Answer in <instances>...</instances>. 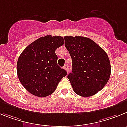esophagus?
Wrapping results in <instances>:
<instances>
[{
    "label": "esophagus",
    "instance_id": "esophagus-1",
    "mask_svg": "<svg viewBox=\"0 0 127 127\" xmlns=\"http://www.w3.org/2000/svg\"><path fill=\"white\" fill-rule=\"evenodd\" d=\"M64 69L67 72H68V70H69V66H68V65L65 64L64 66Z\"/></svg>",
    "mask_w": 127,
    "mask_h": 127
}]
</instances>
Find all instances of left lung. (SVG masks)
I'll use <instances>...</instances> for the list:
<instances>
[{
  "mask_svg": "<svg viewBox=\"0 0 127 127\" xmlns=\"http://www.w3.org/2000/svg\"><path fill=\"white\" fill-rule=\"evenodd\" d=\"M64 45L72 60V72L68 75L76 94L88 97L96 94L107 83L111 63L98 45L83 36H64Z\"/></svg>",
  "mask_w": 127,
  "mask_h": 127,
  "instance_id": "obj_1",
  "label": "left lung"
}]
</instances>
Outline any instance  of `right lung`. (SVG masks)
Listing matches in <instances>:
<instances>
[{
  "label": "right lung",
  "instance_id": "1",
  "mask_svg": "<svg viewBox=\"0 0 127 127\" xmlns=\"http://www.w3.org/2000/svg\"><path fill=\"white\" fill-rule=\"evenodd\" d=\"M61 36L47 35L28 45L17 61V74L23 86L33 95L45 97L54 92L67 75L57 64L56 50L64 45Z\"/></svg>",
  "mask_w": 127,
  "mask_h": 127
}]
</instances>
